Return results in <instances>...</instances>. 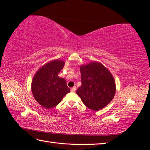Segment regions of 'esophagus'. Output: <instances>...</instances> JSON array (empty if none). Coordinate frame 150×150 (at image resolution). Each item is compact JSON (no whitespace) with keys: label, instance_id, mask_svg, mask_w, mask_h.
<instances>
[{"label":"esophagus","instance_id":"esophagus-1","mask_svg":"<svg viewBox=\"0 0 150 150\" xmlns=\"http://www.w3.org/2000/svg\"><path fill=\"white\" fill-rule=\"evenodd\" d=\"M76 90H77V88H76V86H73V88H71V92H75Z\"/></svg>","mask_w":150,"mask_h":150}]
</instances>
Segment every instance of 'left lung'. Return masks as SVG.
Listing matches in <instances>:
<instances>
[{
	"instance_id": "8db88e82",
	"label": "left lung",
	"mask_w": 150,
	"mask_h": 150,
	"mask_svg": "<svg viewBox=\"0 0 150 150\" xmlns=\"http://www.w3.org/2000/svg\"><path fill=\"white\" fill-rule=\"evenodd\" d=\"M81 86L77 94L89 109L98 111L112 100L116 86L114 78L106 67L98 62L81 66Z\"/></svg>"
}]
</instances>
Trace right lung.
<instances>
[{
	"label": "right lung",
	"mask_w": 150,
	"mask_h": 150,
	"mask_svg": "<svg viewBox=\"0 0 150 150\" xmlns=\"http://www.w3.org/2000/svg\"><path fill=\"white\" fill-rule=\"evenodd\" d=\"M61 60H53L38 70L31 82V91L37 103L46 109L58 105L70 91L64 78L58 76L64 66Z\"/></svg>",
	"instance_id": "1"
}]
</instances>
